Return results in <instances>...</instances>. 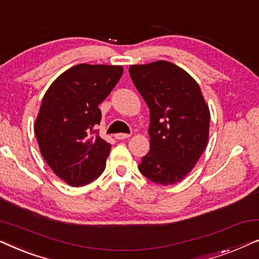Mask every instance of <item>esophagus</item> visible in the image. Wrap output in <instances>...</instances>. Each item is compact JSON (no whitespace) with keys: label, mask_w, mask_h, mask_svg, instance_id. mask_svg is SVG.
Returning a JSON list of instances; mask_svg holds the SVG:
<instances>
[{"label":"esophagus","mask_w":259,"mask_h":259,"mask_svg":"<svg viewBox=\"0 0 259 259\" xmlns=\"http://www.w3.org/2000/svg\"><path fill=\"white\" fill-rule=\"evenodd\" d=\"M130 137H131V134H126V133H118L114 136L115 139H118V140L127 139V138H130Z\"/></svg>","instance_id":"1"}]
</instances>
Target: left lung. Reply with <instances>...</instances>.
<instances>
[{
  "instance_id": "left-lung-1",
  "label": "left lung",
  "mask_w": 259,
  "mask_h": 259,
  "mask_svg": "<svg viewBox=\"0 0 259 259\" xmlns=\"http://www.w3.org/2000/svg\"><path fill=\"white\" fill-rule=\"evenodd\" d=\"M134 86L150 109V152L139 171L160 185L177 184L206 147L210 111L196 80L167 61L130 67Z\"/></svg>"
}]
</instances>
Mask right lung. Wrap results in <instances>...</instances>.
Here are the masks:
<instances>
[{
	"mask_svg": "<svg viewBox=\"0 0 259 259\" xmlns=\"http://www.w3.org/2000/svg\"><path fill=\"white\" fill-rule=\"evenodd\" d=\"M123 73L121 66L81 65L62 73L42 99L35 121L41 154L70 186L87 185L105 171L111 144L99 137L101 111Z\"/></svg>",
	"mask_w": 259,
	"mask_h": 259,
	"instance_id": "add662e5",
	"label": "right lung"
}]
</instances>
